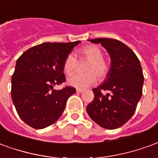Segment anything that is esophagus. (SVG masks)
Returning a JSON list of instances; mask_svg holds the SVG:
<instances>
[{
	"label": "esophagus",
	"instance_id": "1",
	"mask_svg": "<svg viewBox=\"0 0 158 158\" xmlns=\"http://www.w3.org/2000/svg\"><path fill=\"white\" fill-rule=\"evenodd\" d=\"M76 92H77V93H82V92H84V89H76Z\"/></svg>",
	"mask_w": 158,
	"mask_h": 158
}]
</instances>
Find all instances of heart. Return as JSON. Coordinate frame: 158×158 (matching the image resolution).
Wrapping results in <instances>:
<instances>
[{
	"label": "heart",
	"instance_id": "heart-1",
	"mask_svg": "<svg viewBox=\"0 0 158 158\" xmlns=\"http://www.w3.org/2000/svg\"><path fill=\"white\" fill-rule=\"evenodd\" d=\"M79 55L88 60L85 70V73L73 74L68 79L70 86L78 89H85L92 85L99 79H104L109 71V63L103 58L102 51L96 45H87L79 50ZM76 68V58L73 55H69L63 62V70L67 74H71Z\"/></svg>",
	"mask_w": 158,
	"mask_h": 158
}]
</instances>
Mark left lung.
<instances>
[{
  "instance_id": "left-lung-1",
  "label": "left lung",
  "mask_w": 158,
  "mask_h": 158,
  "mask_svg": "<svg viewBox=\"0 0 158 158\" xmlns=\"http://www.w3.org/2000/svg\"><path fill=\"white\" fill-rule=\"evenodd\" d=\"M101 44L111 58L106 79L92 89L94 100L86 107L90 118L106 129H115L131 118L142 96L144 83L139 59L131 49L118 40H88ZM103 90L109 93L103 94Z\"/></svg>"
}]
</instances>
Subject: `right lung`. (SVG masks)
Returning <instances> with one entry per match:
<instances>
[{"label": "right lung", "mask_w": 158, "mask_h": 158, "mask_svg": "<svg viewBox=\"0 0 158 158\" xmlns=\"http://www.w3.org/2000/svg\"><path fill=\"white\" fill-rule=\"evenodd\" d=\"M80 40L69 43H42L28 49L17 60L12 77V100L23 122L34 129L52 125L64 111L75 88L66 86L63 62Z\"/></svg>", "instance_id": "add662e5"}]
</instances>
